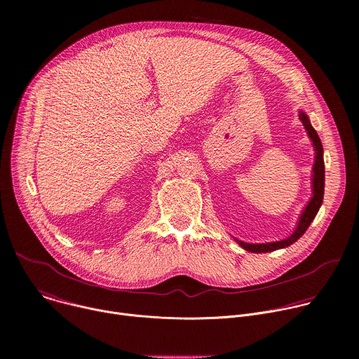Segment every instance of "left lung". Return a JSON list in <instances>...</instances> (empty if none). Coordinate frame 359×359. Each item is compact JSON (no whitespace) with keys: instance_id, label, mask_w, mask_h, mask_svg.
I'll return each instance as SVG.
<instances>
[{"instance_id":"left-lung-1","label":"left lung","mask_w":359,"mask_h":359,"mask_svg":"<svg viewBox=\"0 0 359 359\" xmlns=\"http://www.w3.org/2000/svg\"><path fill=\"white\" fill-rule=\"evenodd\" d=\"M299 121L302 122L306 135H309L310 140L313 142L314 146V151H316V158H314V166H313V179H311V186H313V196L310 198V201L305 204L304 210L301 212V216L297 222V227L294 229V231L278 241H271V243H245L241 240H236V243L244 248L245 251L250 252H270V251H276L280 248H285L288 245H291L292 243H295L305 231L306 229L310 227V224L313 223V220L316 219L321 204H323V198H324V184H325V168H324V149H323V143L320 140L318 133L316 132V129L313 128L309 115H306L304 111L298 112Z\"/></svg>"}]
</instances>
